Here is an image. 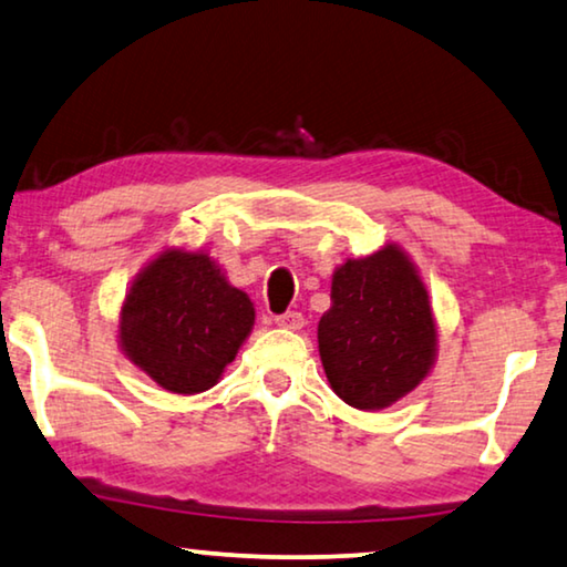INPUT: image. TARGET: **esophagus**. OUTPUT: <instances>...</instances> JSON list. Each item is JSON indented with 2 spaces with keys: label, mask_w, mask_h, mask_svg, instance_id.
<instances>
[{
  "label": "esophagus",
  "mask_w": 567,
  "mask_h": 567,
  "mask_svg": "<svg viewBox=\"0 0 567 567\" xmlns=\"http://www.w3.org/2000/svg\"><path fill=\"white\" fill-rule=\"evenodd\" d=\"M276 324L281 329H289V332H299L303 327V317L299 311H286L281 317H276Z\"/></svg>",
  "instance_id": "1"
}]
</instances>
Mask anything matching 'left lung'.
<instances>
[{
	"label": "left lung",
	"instance_id": "obj_1",
	"mask_svg": "<svg viewBox=\"0 0 567 567\" xmlns=\"http://www.w3.org/2000/svg\"><path fill=\"white\" fill-rule=\"evenodd\" d=\"M332 307L319 319V357L334 393L382 411L421 385L439 357L431 296L413 258L388 243L334 268Z\"/></svg>",
	"mask_w": 567,
	"mask_h": 567
}]
</instances>
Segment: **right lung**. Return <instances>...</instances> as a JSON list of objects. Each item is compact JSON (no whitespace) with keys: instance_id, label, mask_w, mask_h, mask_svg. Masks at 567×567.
Listing matches in <instances>:
<instances>
[{"instance_id":"1","label":"right lung","mask_w":567,"mask_h":567,"mask_svg":"<svg viewBox=\"0 0 567 567\" xmlns=\"http://www.w3.org/2000/svg\"><path fill=\"white\" fill-rule=\"evenodd\" d=\"M250 296L233 286L207 250L164 248L128 286L118 311V347L174 395L217 385L254 332Z\"/></svg>"}]
</instances>
